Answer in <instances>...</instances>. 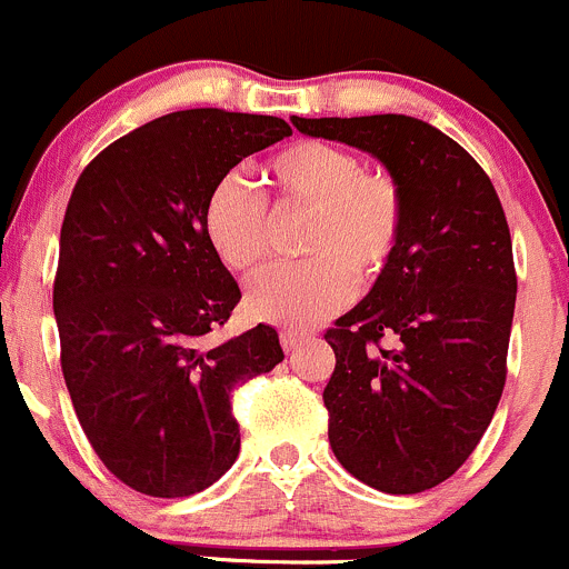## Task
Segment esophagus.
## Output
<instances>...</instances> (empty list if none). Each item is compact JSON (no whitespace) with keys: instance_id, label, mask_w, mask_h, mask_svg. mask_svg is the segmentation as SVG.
I'll list each match as a JSON object with an SVG mask.
<instances>
[{"instance_id":"34e87169","label":"esophagus","mask_w":569,"mask_h":569,"mask_svg":"<svg viewBox=\"0 0 569 569\" xmlns=\"http://www.w3.org/2000/svg\"><path fill=\"white\" fill-rule=\"evenodd\" d=\"M303 340H307V335H303V331H290V329L282 331V346H284V351H296V348L301 346Z\"/></svg>"}]
</instances>
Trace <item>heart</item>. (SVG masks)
I'll return each mask as SVG.
<instances>
[{"label":"heart","mask_w":569,"mask_h":569,"mask_svg":"<svg viewBox=\"0 0 569 569\" xmlns=\"http://www.w3.org/2000/svg\"><path fill=\"white\" fill-rule=\"evenodd\" d=\"M268 177L279 210L312 216L303 249L315 257L260 271L246 301L254 318L307 329L351 301L353 273L370 282L387 271L401 243L407 201L390 173L365 171L353 151L323 140L287 146L271 160ZM204 229L229 271L249 273L271 254L268 201L240 177L212 188Z\"/></svg>","instance_id":"b5f03b06"}]
</instances>
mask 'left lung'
Wrapping results in <instances>:
<instances>
[{"instance_id": "obj_1", "label": "left lung", "mask_w": 569, "mask_h": 569, "mask_svg": "<svg viewBox=\"0 0 569 569\" xmlns=\"http://www.w3.org/2000/svg\"><path fill=\"white\" fill-rule=\"evenodd\" d=\"M292 127L368 151L403 190L396 257L326 331L337 365L323 403L348 473L423 492L473 453L506 385L517 277L503 207L473 157L420 118L292 116Z\"/></svg>"}]
</instances>
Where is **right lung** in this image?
Masks as SVG:
<instances>
[{
  "label": "right lung",
  "instance_id": "obj_1",
  "mask_svg": "<svg viewBox=\"0 0 569 569\" xmlns=\"http://www.w3.org/2000/svg\"><path fill=\"white\" fill-rule=\"evenodd\" d=\"M290 134L277 116L171 112L96 154L66 207L54 277L66 387L96 457L151 498L201 492L232 468L229 396L284 359L266 323L210 340L240 287L204 207L243 157Z\"/></svg>",
  "mask_w": 569,
  "mask_h": 569
}]
</instances>
